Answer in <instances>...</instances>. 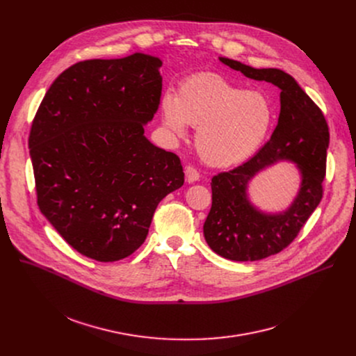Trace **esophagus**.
Returning <instances> with one entry per match:
<instances>
[{
  "mask_svg": "<svg viewBox=\"0 0 356 356\" xmlns=\"http://www.w3.org/2000/svg\"><path fill=\"white\" fill-rule=\"evenodd\" d=\"M184 173H186V180H187V183H195V181L200 180V173H198V170H197L195 168H193V166H187L186 170H184Z\"/></svg>",
  "mask_w": 356,
  "mask_h": 356,
  "instance_id": "1",
  "label": "esophagus"
}]
</instances>
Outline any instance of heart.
Returning a JSON list of instances; mask_svg holds the SVG:
<instances>
[{
	"instance_id": "heart-1",
	"label": "heart",
	"mask_w": 356,
	"mask_h": 356,
	"mask_svg": "<svg viewBox=\"0 0 356 356\" xmlns=\"http://www.w3.org/2000/svg\"><path fill=\"white\" fill-rule=\"evenodd\" d=\"M165 128L183 136L197 128L195 146L202 161L228 168L250 158L265 142L275 120L270 99L258 91L235 86L220 74L187 77L179 94L162 99Z\"/></svg>"
}]
</instances>
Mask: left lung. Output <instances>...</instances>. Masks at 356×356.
<instances>
[{
    "label": "left lung",
    "mask_w": 356,
    "mask_h": 356,
    "mask_svg": "<svg viewBox=\"0 0 356 356\" xmlns=\"http://www.w3.org/2000/svg\"><path fill=\"white\" fill-rule=\"evenodd\" d=\"M220 60L249 79L280 88V114L270 140L243 165L213 177V204L202 227L209 246L220 257L236 262L261 261L284 249L320 204L328 127L321 110L290 74L279 69H255L228 58ZM280 161L298 168V195L283 212H262L248 200V183Z\"/></svg>",
    "instance_id": "obj_1"
}]
</instances>
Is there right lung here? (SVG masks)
Returning <instances> with one entry per match:
<instances>
[{
  "instance_id": "add662e5",
  "label": "right lung",
  "mask_w": 356,
  "mask_h": 356,
  "mask_svg": "<svg viewBox=\"0 0 356 356\" xmlns=\"http://www.w3.org/2000/svg\"><path fill=\"white\" fill-rule=\"evenodd\" d=\"M162 60L134 54L66 69L29 134L38 206L81 255L115 262L146 239L159 202L184 183L177 155L152 143Z\"/></svg>"
}]
</instances>
